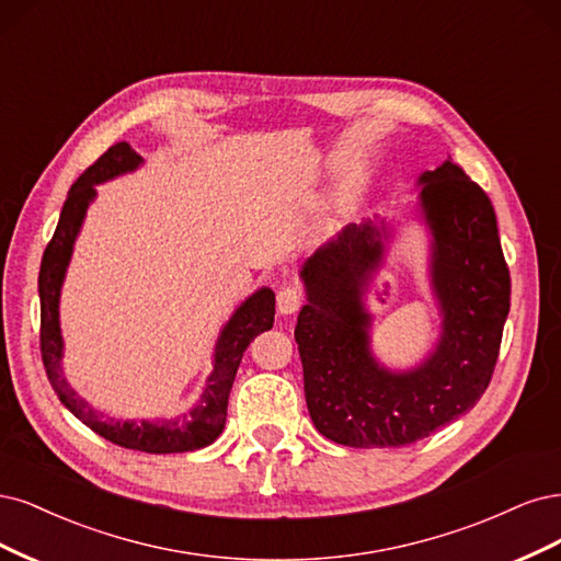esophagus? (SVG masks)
Masks as SVG:
<instances>
[{
	"label": "esophagus",
	"instance_id": "obj_1",
	"mask_svg": "<svg viewBox=\"0 0 561 561\" xmlns=\"http://www.w3.org/2000/svg\"><path fill=\"white\" fill-rule=\"evenodd\" d=\"M302 305V291L298 286H284L277 291V310L279 314H294Z\"/></svg>",
	"mask_w": 561,
	"mask_h": 561
}]
</instances>
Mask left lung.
<instances>
[{
  "mask_svg": "<svg viewBox=\"0 0 561 561\" xmlns=\"http://www.w3.org/2000/svg\"><path fill=\"white\" fill-rule=\"evenodd\" d=\"M420 186L443 314L440 340L424 364L393 373L370 352L364 291L382 265L385 226H347L300 270L307 305L296 342L305 401L317 431L340 445L401 447L431 436L480 401L496 366L511 273L492 201L451 160L424 172Z\"/></svg>",
  "mask_w": 561,
  "mask_h": 561,
  "instance_id": "obj_1",
  "label": "left lung"
}]
</instances>
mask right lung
I'll list each match as a JSON object with an SVG mask.
<instances>
[{"label": "right lung", "mask_w": 561, "mask_h": 561, "mask_svg": "<svg viewBox=\"0 0 561 561\" xmlns=\"http://www.w3.org/2000/svg\"><path fill=\"white\" fill-rule=\"evenodd\" d=\"M141 165V156L133 151L128 141H118L106 149L93 165H90L75 184H71L56 232L44 251L39 270V300H42V358L50 387L56 389L62 405L79 417L98 436L106 438L118 447H128L149 455H174V451H191L211 445L221 436L226 426L228 396L234 382V373L249 342L259 333L273 329L275 321V294L270 288H259L249 296L230 321L224 327L214 350V370L207 377V387L201 401L193 405L184 417L158 420V422H121L106 420L102 412L90 408L81 396L69 387L62 375V335H60V288L67 273V265L75 249L77 234L81 230L88 205L93 203L95 186L110 179L133 172Z\"/></svg>", "instance_id": "right-lung-1"}]
</instances>
